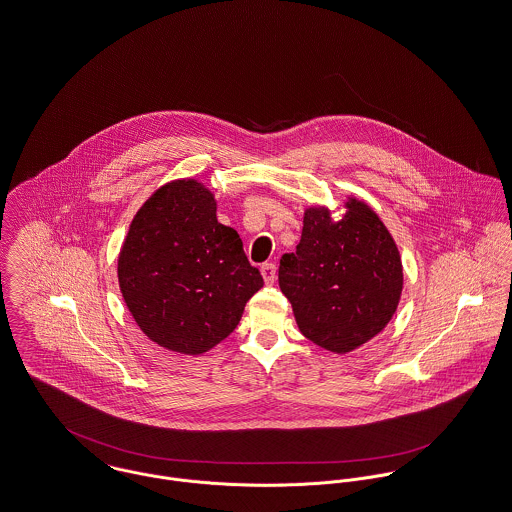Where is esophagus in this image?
I'll list each match as a JSON object with an SVG mask.
<instances>
[{"label": "esophagus", "instance_id": "1", "mask_svg": "<svg viewBox=\"0 0 512 512\" xmlns=\"http://www.w3.org/2000/svg\"><path fill=\"white\" fill-rule=\"evenodd\" d=\"M261 275H263V278H265V282H267V284H273L276 278L275 263H265V265L261 267Z\"/></svg>", "mask_w": 512, "mask_h": 512}]
</instances>
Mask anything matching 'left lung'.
I'll return each instance as SVG.
<instances>
[{
    "label": "left lung",
    "instance_id": "1",
    "mask_svg": "<svg viewBox=\"0 0 512 512\" xmlns=\"http://www.w3.org/2000/svg\"><path fill=\"white\" fill-rule=\"evenodd\" d=\"M343 216L304 210L302 239L280 259L278 284L298 329L317 347L353 353L392 321L403 290L394 236L376 210L349 195Z\"/></svg>",
    "mask_w": 512,
    "mask_h": 512
}]
</instances>
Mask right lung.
<instances>
[{
    "instance_id": "add662e5",
    "label": "right lung",
    "mask_w": 512,
    "mask_h": 512,
    "mask_svg": "<svg viewBox=\"0 0 512 512\" xmlns=\"http://www.w3.org/2000/svg\"><path fill=\"white\" fill-rule=\"evenodd\" d=\"M118 286L142 333L179 354L208 353L263 286L241 237L216 218L197 179L161 185L134 214L118 253Z\"/></svg>"
}]
</instances>
